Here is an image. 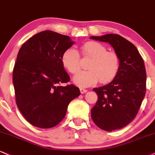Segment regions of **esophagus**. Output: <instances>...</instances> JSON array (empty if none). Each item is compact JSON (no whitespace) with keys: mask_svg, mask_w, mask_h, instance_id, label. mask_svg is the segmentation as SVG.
Wrapping results in <instances>:
<instances>
[{"mask_svg":"<svg viewBox=\"0 0 155 155\" xmlns=\"http://www.w3.org/2000/svg\"><path fill=\"white\" fill-rule=\"evenodd\" d=\"M80 92H81V94H84V93H86L87 92V89H84V88H80Z\"/></svg>","mask_w":155,"mask_h":155,"instance_id":"obj_1","label":"esophagus"}]
</instances>
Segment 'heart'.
Segmentation results:
<instances>
[{"instance_id":"1","label":"heart","mask_w":155,"mask_h":155,"mask_svg":"<svg viewBox=\"0 0 155 155\" xmlns=\"http://www.w3.org/2000/svg\"><path fill=\"white\" fill-rule=\"evenodd\" d=\"M84 57L92 58L88 65V71H82L74 76V82L80 87H88L100 81L107 84L118 75L120 69V58L113 51H107V48L97 42H87L81 47ZM61 63L68 72L75 74L81 68L80 55L78 51L69 48L63 52Z\"/></svg>"}]
</instances>
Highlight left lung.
I'll list each match as a JSON object with an SVG mask.
<instances>
[{"instance_id": "8db88e82", "label": "left lung", "mask_w": 155, "mask_h": 155, "mask_svg": "<svg viewBox=\"0 0 155 155\" xmlns=\"http://www.w3.org/2000/svg\"><path fill=\"white\" fill-rule=\"evenodd\" d=\"M108 42L120 58L118 75L110 83L94 88L98 100L91 110L92 120L107 131L120 129L129 124L139 112L146 92L144 63L137 48L118 35L90 37Z\"/></svg>"}]
</instances>
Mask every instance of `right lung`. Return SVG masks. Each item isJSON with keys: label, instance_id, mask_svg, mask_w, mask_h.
I'll return each mask as SVG.
<instances>
[{"label": "right lung", "instance_id": "obj_1", "mask_svg": "<svg viewBox=\"0 0 155 155\" xmlns=\"http://www.w3.org/2000/svg\"><path fill=\"white\" fill-rule=\"evenodd\" d=\"M73 44L68 36L46 30L29 38L18 51L13 70L16 105L36 127L57 126L70 102L80 95L76 86L61 85L70 81L61 56Z\"/></svg>", "mask_w": 155, "mask_h": 155}]
</instances>
